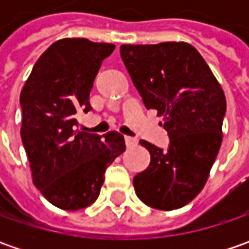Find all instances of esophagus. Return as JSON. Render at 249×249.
Masks as SVG:
<instances>
[{
    "mask_svg": "<svg viewBox=\"0 0 249 249\" xmlns=\"http://www.w3.org/2000/svg\"><path fill=\"white\" fill-rule=\"evenodd\" d=\"M124 142H126V145L127 147H134V145H137V139H133V137H129V136H126L124 137Z\"/></svg>",
    "mask_w": 249,
    "mask_h": 249,
    "instance_id": "1",
    "label": "esophagus"
}]
</instances>
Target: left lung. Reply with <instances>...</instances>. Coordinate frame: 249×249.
<instances>
[{
	"label": "left lung",
	"mask_w": 249,
	"mask_h": 249,
	"mask_svg": "<svg viewBox=\"0 0 249 249\" xmlns=\"http://www.w3.org/2000/svg\"><path fill=\"white\" fill-rule=\"evenodd\" d=\"M120 55L147 109L163 116L167 151L141 140L149 166L133 178L145 205L173 211L205 186L222 145L226 97L201 53L188 43L120 45Z\"/></svg>",
	"instance_id": "left-lung-1"
}]
</instances>
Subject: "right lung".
Segmentation results:
<instances>
[{
  "label": "right lung",
  "instance_id": "right-lung-1",
  "mask_svg": "<svg viewBox=\"0 0 249 249\" xmlns=\"http://www.w3.org/2000/svg\"><path fill=\"white\" fill-rule=\"evenodd\" d=\"M115 45L87 38L55 41L38 58L20 92V137L34 186L53 205L77 211L95 202L107 167L124 152L118 131L104 137L77 129L90 91Z\"/></svg>",
  "mask_w": 249,
  "mask_h": 249
}]
</instances>
